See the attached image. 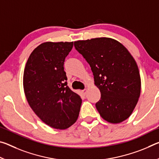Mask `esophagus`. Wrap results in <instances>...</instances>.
Masks as SVG:
<instances>
[{
	"mask_svg": "<svg viewBox=\"0 0 159 159\" xmlns=\"http://www.w3.org/2000/svg\"><path fill=\"white\" fill-rule=\"evenodd\" d=\"M86 93H87V89H84V90H82V93H83L84 95H85Z\"/></svg>",
	"mask_w": 159,
	"mask_h": 159,
	"instance_id": "esophagus-1",
	"label": "esophagus"
}]
</instances>
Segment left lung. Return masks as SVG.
Listing matches in <instances>:
<instances>
[{
	"instance_id": "1",
	"label": "left lung",
	"mask_w": 159,
	"mask_h": 159,
	"mask_svg": "<svg viewBox=\"0 0 159 159\" xmlns=\"http://www.w3.org/2000/svg\"><path fill=\"white\" fill-rule=\"evenodd\" d=\"M92 70L101 99L95 104L101 117L117 124L130 117L141 93L135 60L124 45L107 37L74 42Z\"/></svg>"
}]
</instances>
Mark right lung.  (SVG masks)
Returning a JSON list of instances; mask_svg holds the SVG:
<instances>
[{
	"label": "right lung",
	"mask_w": 159,
	"mask_h": 159,
	"mask_svg": "<svg viewBox=\"0 0 159 159\" xmlns=\"http://www.w3.org/2000/svg\"><path fill=\"white\" fill-rule=\"evenodd\" d=\"M74 42H45L32 51L23 76L26 98L38 117L59 130L69 128L79 117L82 99L67 85L65 57Z\"/></svg>",
	"instance_id": "obj_1"
}]
</instances>
